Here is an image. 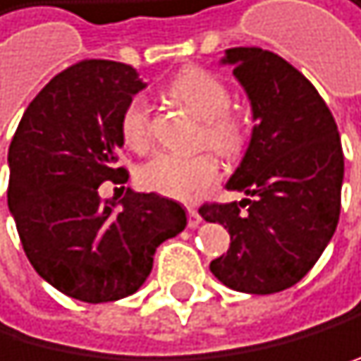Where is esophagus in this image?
Returning a JSON list of instances; mask_svg holds the SVG:
<instances>
[{"label": "esophagus", "instance_id": "34e87169", "mask_svg": "<svg viewBox=\"0 0 361 361\" xmlns=\"http://www.w3.org/2000/svg\"><path fill=\"white\" fill-rule=\"evenodd\" d=\"M201 214H198V212L194 209V207H188V225L190 228H198V225H201Z\"/></svg>", "mask_w": 361, "mask_h": 361}]
</instances>
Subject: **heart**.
Returning <instances> with one entry per match:
<instances>
[{"mask_svg":"<svg viewBox=\"0 0 361 361\" xmlns=\"http://www.w3.org/2000/svg\"><path fill=\"white\" fill-rule=\"evenodd\" d=\"M167 93L203 120V140L221 156L241 154L247 140L245 122L230 111V89L214 73L190 66L169 82ZM120 131L131 149L149 145V106L133 98L120 118ZM219 178V165L209 154L178 156L160 152L140 167L138 180L145 190L176 201H194Z\"/></svg>","mask_w":361,"mask_h":361,"instance_id":"1","label":"heart"}]
</instances>
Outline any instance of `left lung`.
<instances>
[{"label":"left lung","mask_w":361,"mask_h":361,"mask_svg":"<svg viewBox=\"0 0 361 361\" xmlns=\"http://www.w3.org/2000/svg\"><path fill=\"white\" fill-rule=\"evenodd\" d=\"M252 109V133L228 190L239 203L198 209L230 232V250L209 263L232 290L272 295L295 286L331 243L342 205L344 154L326 102L283 57L263 49H228Z\"/></svg>","instance_id":"1"}]
</instances>
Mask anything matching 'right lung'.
I'll list each match as a JSON object with an SVG mask.
<instances>
[{"instance_id":"right-lung-1","label":"right lung","mask_w":361,"mask_h":361,"mask_svg":"<svg viewBox=\"0 0 361 361\" xmlns=\"http://www.w3.org/2000/svg\"><path fill=\"white\" fill-rule=\"evenodd\" d=\"M147 85L136 68L85 60L55 75L28 104L8 149V209L30 266L66 297L104 304L147 281L156 247L188 225L185 209L154 192L102 201L118 167L120 118Z\"/></svg>"}]
</instances>
